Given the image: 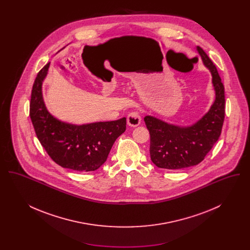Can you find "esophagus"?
I'll use <instances>...</instances> for the list:
<instances>
[{
  "mask_svg": "<svg viewBox=\"0 0 250 250\" xmlns=\"http://www.w3.org/2000/svg\"><path fill=\"white\" fill-rule=\"evenodd\" d=\"M126 122H127V125L131 127H136L141 125L142 117L138 111H133L127 115Z\"/></svg>",
  "mask_w": 250,
  "mask_h": 250,
  "instance_id": "obj_1",
  "label": "esophagus"
}]
</instances>
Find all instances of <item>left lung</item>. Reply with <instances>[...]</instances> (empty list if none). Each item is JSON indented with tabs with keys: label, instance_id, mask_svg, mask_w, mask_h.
<instances>
[{
	"label": "left lung",
	"instance_id": "8db88e82",
	"mask_svg": "<svg viewBox=\"0 0 250 250\" xmlns=\"http://www.w3.org/2000/svg\"><path fill=\"white\" fill-rule=\"evenodd\" d=\"M197 51L212 75L214 101L209 110L190 125L168 124L155 116L144 117L150 133V155L155 166L182 169L201 163L217 142L225 118V92L214 62L200 47Z\"/></svg>",
	"mask_w": 250,
	"mask_h": 250
}]
</instances>
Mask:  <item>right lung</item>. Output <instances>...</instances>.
Returning <instances> with one entry per match:
<instances>
[{
  "instance_id": "add662e5",
  "label": "right lung",
  "mask_w": 250,
  "mask_h": 250,
  "mask_svg": "<svg viewBox=\"0 0 250 250\" xmlns=\"http://www.w3.org/2000/svg\"><path fill=\"white\" fill-rule=\"evenodd\" d=\"M49 62L37 74L32 90L30 117L36 136L51 159L76 171H94L107 160L116 139L126 128V119L74 125L53 116L45 105L42 85Z\"/></svg>"
}]
</instances>
